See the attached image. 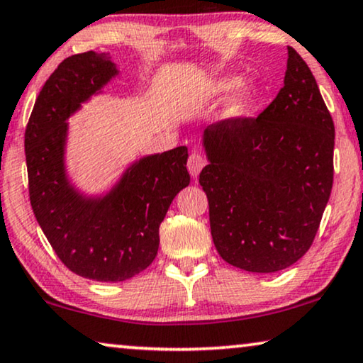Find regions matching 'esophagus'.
<instances>
[{
	"instance_id": "1",
	"label": "esophagus",
	"mask_w": 363,
	"mask_h": 363,
	"mask_svg": "<svg viewBox=\"0 0 363 363\" xmlns=\"http://www.w3.org/2000/svg\"><path fill=\"white\" fill-rule=\"evenodd\" d=\"M205 166V158L200 153H197V151H194V153H191V156H189L187 160V169L189 172H191V176L196 179V177L199 176V172L203 169Z\"/></svg>"
}]
</instances>
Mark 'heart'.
Listing matches in <instances>:
<instances>
[{"instance_id":"b5f03b06","label":"heart","mask_w":363,"mask_h":363,"mask_svg":"<svg viewBox=\"0 0 363 363\" xmlns=\"http://www.w3.org/2000/svg\"><path fill=\"white\" fill-rule=\"evenodd\" d=\"M231 89H235V93L231 96L228 106H226L225 116L233 117L238 116V113H241L251 104L254 93H256V84H254L252 81H241V83L238 84L236 77L218 78L205 86L200 97H202V99H218V97L228 94Z\"/></svg>"}]
</instances>
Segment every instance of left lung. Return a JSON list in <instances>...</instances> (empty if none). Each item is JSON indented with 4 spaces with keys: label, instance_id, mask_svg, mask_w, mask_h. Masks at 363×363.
Segmentation results:
<instances>
[{
    "label": "left lung",
    "instance_id": "8db88e82",
    "mask_svg": "<svg viewBox=\"0 0 363 363\" xmlns=\"http://www.w3.org/2000/svg\"><path fill=\"white\" fill-rule=\"evenodd\" d=\"M199 182L223 261L270 274L305 254L320 228L334 176V122L305 60L289 47L284 88L257 117L203 132Z\"/></svg>",
    "mask_w": 363,
    "mask_h": 363
}]
</instances>
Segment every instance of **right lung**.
<instances>
[{
  "label": "right lung",
  "mask_w": 363,
  "mask_h": 363,
  "mask_svg": "<svg viewBox=\"0 0 363 363\" xmlns=\"http://www.w3.org/2000/svg\"><path fill=\"white\" fill-rule=\"evenodd\" d=\"M118 72L106 53L84 52L58 65L37 96L24 135L29 197L43 235L72 272L122 282L147 269L160 225L189 186L187 148L135 161L104 197H86L65 172L67 118Z\"/></svg>",
  "instance_id": "right-lung-1"
}]
</instances>
